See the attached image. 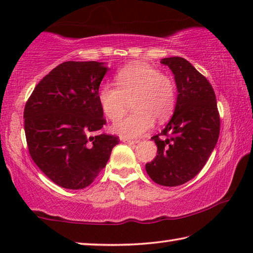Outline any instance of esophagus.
I'll list each match as a JSON object with an SVG mask.
<instances>
[{
  "label": "esophagus",
  "instance_id": "1",
  "mask_svg": "<svg viewBox=\"0 0 253 253\" xmlns=\"http://www.w3.org/2000/svg\"><path fill=\"white\" fill-rule=\"evenodd\" d=\"M121 140L126 143H138L139 142L138 140H131V139H126V138H122Z\"/></svg>",
  "mask_w": 253,
  "mask_h": 253
}]
</instances>
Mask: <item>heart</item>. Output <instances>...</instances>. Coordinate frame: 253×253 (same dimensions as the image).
I'll return each instance as SVG.
<instances>
[{
	"mask_svg": "<svg viewBox=\"0 0 253 253\" xmlns=\"http://www.w3.org/2000/svg\"><path fill=\"white\" fill-rule=\"evenodd\" d=\"M115 87L102 84L98 89V103L104 115L118 121L126 113L127 103L134 112L113 124L112 131L123 138H137L154 124L165 121L175 106V84L169 76L156 68L137 62L116 73Z\"/></svg>",
	"mask_w": 253,
	"mask_h": 253,
	"instance_id": "heart-1",
	"label": "heart"
}]
</instances>
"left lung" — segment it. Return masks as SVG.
Returning a JSON list of instances; mask_svg holds the SVG:
<instances>
[{"instance_id":"8db88e82","label":"left lung","mask_w":253,"mask_h":253,"mask_svg":"<svg viewBox=\"0 0 253 253\" xmlns=\"http://www.w3.org/2000/svg\"><path fill=\"white\" fill-rule=\"evenodd\" d=\"M173 72L176 104L169 122L153 139L157 156L146 170L155 183L176 186L203 169L219 135V114L209 81L183 57L161 60Z\"/></svg>"}]
</instances>
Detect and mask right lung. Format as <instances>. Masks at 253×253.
<instances>
[{"instance_id":"right-lung-1","label":"right lung","mask_w":253,"mask_h":253,"mask_svg":"<svg viewBox=\"0 0 253 253\" xmlns=\"http://www.w3.org/2000/svg\"><path fill=\"white\" fill-rule=\"evenodd\" d=\"M107 71L103 62H64L42 78L25 106L30 156L64 189L91 184L120 142L97 133L106 123L97 95Z\"/></svg>"}]
</instances>
